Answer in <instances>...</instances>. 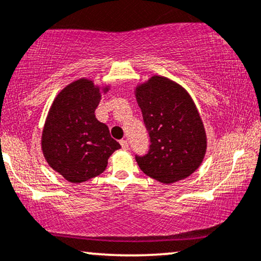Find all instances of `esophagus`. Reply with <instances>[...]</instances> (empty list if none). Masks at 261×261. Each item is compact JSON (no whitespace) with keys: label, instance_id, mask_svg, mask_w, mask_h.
<instances>
[{"label":"esophagus","instance_id":"obj_1","mask_svg":"<svg viewBox=\"0 0 261 261\" xmlns=\"http://www.w3.org/2000/svg\"><path fill=\"white\" fill-rule=\"evenodd\" d=\"M120 146H121V148H123V149H127V148H128L127 141L126 140H121L120 141Z\"/></svg>","mask_w":261,"mask_h":261}]
</instances>
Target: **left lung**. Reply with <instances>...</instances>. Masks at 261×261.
<instances>
[{
    "label": "left lung",
    "instance_id": "8db88e82",
    "mask_svg": "<svg viewBox=\"0 0 261 261\" xmlns=\"http://www.w3.org/2000/svg\"><path fill=\"white\" fill-rule=\"evenodd\" d=\"M135 95L150 137L148 153L136 155L140 169L164 184L189 177L202 164L207 148L193 98L182 85L163 75L138 85Z\"/></svg>",
    "mask_w": 261,
    "mask_h": 261
}]
</instances>
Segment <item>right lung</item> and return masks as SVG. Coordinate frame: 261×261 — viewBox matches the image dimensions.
<instances>
[{
  "label": "right lung",
  "instance_id": "1",
  "mask_svg": "<svg viewBox=\"0 0 261 261\" xmlns=\"http://www.w3.org/2000/svg\"><path fill=\"white\" fill-rule=\"evenodd\" d=\"M103 92L110 87L102 89ZM101 89L90 79L72 82L53 102L42 133V151L53 170L71 183H83L106 170L119 149L106 124L95 117Z\"/></svg>",
  "mask_w": 261,
  "mask_h": 261
}]
</instances>
